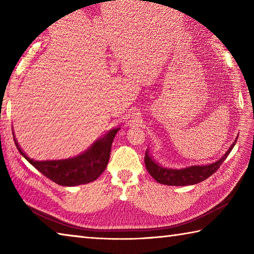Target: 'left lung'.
<instances>
[{
	"instance_id": "8db88e82",
	"label": "left lung",
	"mask_w": 254,
	"mask_h": 254,
	"mask_svg": "<svg viewBox=\"0 0 254 254\" xmlns=\"http://www.w3.org/2000/svg\"><path fill=\"white\" fill-rule=\"evenodd\" d=\"M238 140V139H236ZM236 140L234 141L230 149L225 152L220 160L215 161L210 165L206 166H190L186 167V168L182 169H171L162 167L153 160L151 156L149 154V151H145L144 156V163L147 167V170L149 174L152 176L154 180L163 185H168V186H187V185H195L198 184L203 180L207 179L209 176H212L215 171H216L220 166L223 163L229 156L231 150L236 143Z\"/></svg>"
}]
</instances>
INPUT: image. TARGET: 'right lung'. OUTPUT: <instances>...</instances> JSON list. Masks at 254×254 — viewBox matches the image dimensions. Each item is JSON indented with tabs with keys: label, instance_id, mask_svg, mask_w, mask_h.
Returning a JSON list of instances; mask_svg holds the SVG:
<instances>
[{
	"label": "right lung",
	"instance_id": "obj_1",
	"mask_svg": "<svg viewBox=\"0 0 254 254\" xmlns=\"http://www.w3.org/2000/svg\"><path fill=\"white\" fill-rule=\"evenodd\" d=\"M119 130L120 127L112 128L83 153L62 160H33L22 151L15 137L13 140L19 152L34 168L60 186L70 187L94 182L103 174L110 160L112 142Z\"/></svg>",
	"mask_w": 254,
	"mask_h": 254
}]
</instances>
